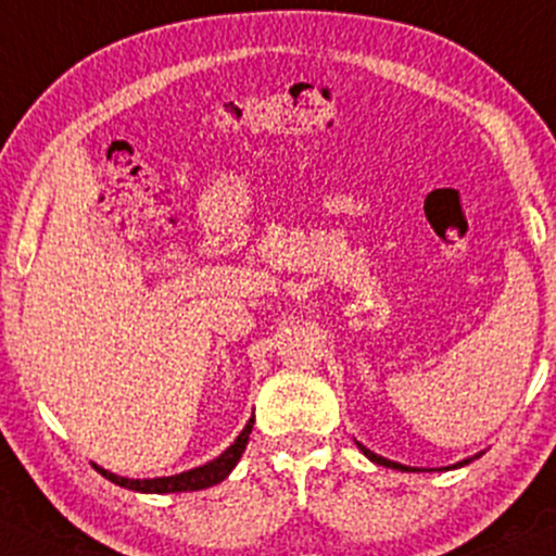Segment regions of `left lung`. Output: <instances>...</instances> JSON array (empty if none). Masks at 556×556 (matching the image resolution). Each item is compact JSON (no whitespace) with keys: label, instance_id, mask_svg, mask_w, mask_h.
I'll return each instance as SVG.
<instances>
[{"label":"left lung","instance_id":"left-lung-1","mask_svg":"<svg viewBox=\"0 0 556 556\" xmlns=\"http://www.w3.org/2000/svg\"><path fill=\"white\" fill-rule=\"evenodd\" d=\"M358 448L364 451V456H367V459H371L375 462V465H382V467H393V469H414V467H406V465H399V462H390V459H386V456H377L375 451H369L367 446H362V443H358ZM469 462L472 459H465V462H459V465H454V467H462V465H469ZM448 469V467H446Z\"/></svg>","mask_w":556,"mask_h":556}]
</instances>
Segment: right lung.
Masks as SVG:
<instances>
[{"label":"right lung","instance_id":"right-lung-1","mask_svg":"<svg viewBox=\"0 0 556 556\" xmlns=\"http://www.w3.org/2000/svg\"><path fill=\"white\" fill-rule=\"evenodd\" d=\"M253 422L255 419H250L245 425V430L237 435V441L231 443V446L224 451L222 456H216V459L208 462V465L203 467H194V469H187V472H179V475H170V478H148V480H131V478H121V475H113L108 472V469L91 465L97 469V472L102 475V478H108L110 483L121 485V488H129V491H139V493H181V491H200V488H208V485H216L222 483L224 478L235 469L237 462H240L242 451L248 446V438H250V430H253Z\"/></svg>","mask_w":556,"mask_h":556}]
</instances>
